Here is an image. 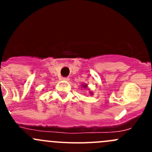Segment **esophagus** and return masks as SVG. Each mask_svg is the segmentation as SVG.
Returning <instances> with one entry per match:
<instances>
[{
    "instance_id": "34e87169",
    "label": "esophagus",
    "mask_w": 152,
    "mask_h": 152,
    "mask_svg": "<svg viewBox=\"0 0 152 152\" xmlns=\"http://www.w3.org/2000/svg\"><path fill=\"white\" fill-rule=\"evenodd\" d=\"M62 80L66 81V82H67V81H69V78H67V77H63V78H62Z\"/></svg>"
}]
</instances>
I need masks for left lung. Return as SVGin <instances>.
<instances>
[{
    "label": "left lung",
    "mask_w": 152,
    "mask_h": 152,
    "mask_svg": "<svg viewBox=\"0 0 152 152\" xmlns=\"http://www.w3.org/2000/svg\"><path fill=\"white\" fill-rule=\"evenodd\" d=\"M82 87H83V88H85V89H88V90H90V89L88 88V86H87V84H82ZM89 93H90V96H92V95L93 94V93H92V92L90 91H90H89Z\"/></svg>",
    "instance_id": "8db88e82"
}]
</instances>
